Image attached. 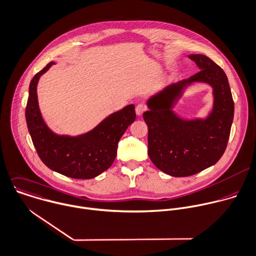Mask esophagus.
Segmentation results:
<instances>
[{
	"mask_svg": "<svg viewBox=\"0 0 256 256\" xmlns=\"http://www.w3.org/2000/svg\"><path fill=\"white\" fill-rule=\"evenodd\" d=\"M145 110H146V107H145V105L142 104V103L138 104V105L136 106V109H135L137 116H141Z\"/></svg>",
	"mask_w": 256,
	"mask_h": 256,
	"instance_id": "34e87169",
	"label": "esophagus"
}]
</instances>
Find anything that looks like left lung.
<instances>
[{
  "instance_id": "obj_1",
  "label": "left lung",
  "mask_w": 256,
  "mask_h": 256,
  "mask_svg": "<svg viewBox=\"0 0 256 256\" xmlns=\"http://www.w3.org/2000/svg\"><path fill=\"white\" fill-rule=\"evenodd\" d=\"M198 74L172 82L146 102L143 119L148 126V156L158 170L172 176H188L214 166L227 147L234 117V102L224 70L204 54L188 56ZM202 82L214 88V107L205 118L186 120L173 108L184 90Z\"/></svg>"
}]
</instances>
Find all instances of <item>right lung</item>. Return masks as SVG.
I'll return each mask as SVG.
<instances>
[{"mask_svg":"<svg viewBox=\"0 0 256 256\" xmlns=\"http://www.w3.org/2000/svg\"><path fill=\"white\" fill-rule=\"evenodd\" d=\"M54 64L51 62L37 72L29 86L25 117L32 142L50 170L72 178H96L114 162L120 138L135 121V106L127 105L110 114L86 133L76 136L54 133L42 118L37 96L39 78Z\"/></svg>","mask_w":256,"mask_h":256,"instance_id":"add662e5","label":"right lung"}]
</instances>
